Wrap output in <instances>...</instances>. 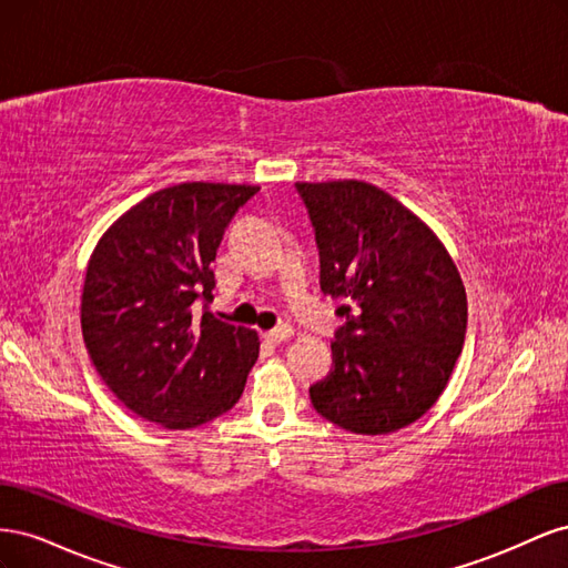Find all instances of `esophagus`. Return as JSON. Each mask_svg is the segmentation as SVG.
I'll return each mask as SVG.
<instances>
[{
  "label": "esophagus",
  "instance_id": "34e87169",
  "mask_svg": "<svg viewBox=\"0 0 568 568\" xmlns=\"http://www.w3.org/2000/svg\"><path fill=\"white\" fill-rule=\"evenodd\" d=\"M291 336H294V329H291V326H286V324L277 326V329H272V332H265V338L270 343H282V341H286Z\"/></svg>",
  "mask_w": 568,
  "mask_h": 568
}]
</instances>
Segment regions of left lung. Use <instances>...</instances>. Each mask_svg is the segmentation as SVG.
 Returning a JSON list of instances; mask_svg holds the SVG:
<instances>
[{"mask_svg":"<svg viewBox=\"0 0 568 568\" xmlns=\"http://www.w3.org/2000/svg\"><path fill=\"white\" fill-rule=\"evenodd\" d=\"M320 248V286L346 324L332 372L311 386L324 419L379 436L417 422L450 382L467 291L434 230L363 180L296 182Z\"/></svg>","mask_w":568,"mask_h":568,"instance_id":"obj_1","label":"left lung"}]
</instances>
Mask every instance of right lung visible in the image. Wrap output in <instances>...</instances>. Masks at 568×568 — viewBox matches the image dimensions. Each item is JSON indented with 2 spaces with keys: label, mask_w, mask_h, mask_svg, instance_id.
Here are the masks:
<instances>
[{
  "label": "right lung",
  "mask_w": 568,
  "mask_h": 568,
  "mask_svg": "<svg viewBox=\"0 0 568 568\" xmlns=\"http://www.w3.org/2000/svg\"><path fill=\"white\" fill-rule=\"evenodd\" d=\"M255 184L182 182L153 192L99 239L80 303L82 338L115 398L170 432L211 422L242 398L261 341L192 303L213 301L215 261Z\"/></svg>",
  "instance_id": "1"
}]
</instances>
